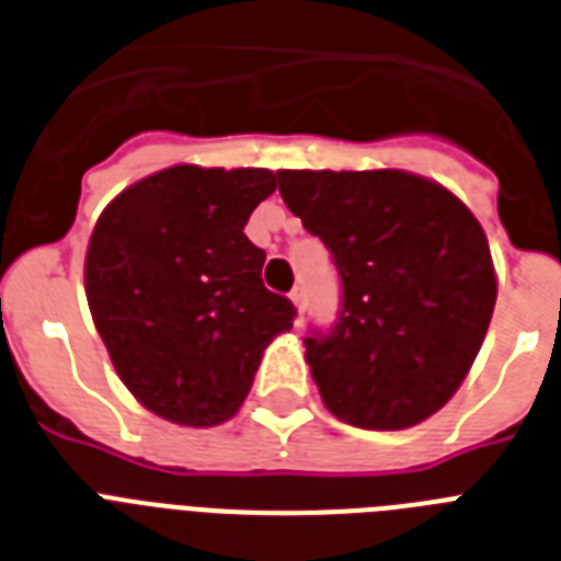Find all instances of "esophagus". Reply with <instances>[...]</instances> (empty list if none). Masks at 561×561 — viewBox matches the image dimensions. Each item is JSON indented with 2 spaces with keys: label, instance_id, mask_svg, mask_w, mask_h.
I'll list each match as a JSON object with an SVG mask.
<instances>
[{
  "label": "esophagus",
  "instance_id": "esophagus-1",
  "mask_svg": "<svg viewBox=\"0 0 561 561\" xmlns=\"http://www.w3.org/2000/svg\"><path fill=\"white\" fill-rule=\"evenodd\" d=\"M290 302H294L296 322H299V320H302V313H305V288H302V285H296V288L290 290Z\"/></svg>",
  "mask_w": 561,
  "mask_h": 561
}]
</instances>
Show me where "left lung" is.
Here are the masks:
<instances>
[{"label": "left lung", "instance_id": "8db88e82", "mask_svg": "<svg viewBox=\"0 0 561 561\" xmlns=\"http://www.w3.org/2000/svg\"><path fill=\"white\" fill-rule=\"evenodd\" d=\"M279 193L343 279V317L305 359L325 409L409 430L449 403L493 320L495 265L470 207L407 170H279Z\"/></svg>", "mask_w": 561, "mask_h": 561}]
</instances>
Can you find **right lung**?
<instances>
[{"label": "right lung", "mask_w": 561, "mask_h": 561, "mask_svg": "<svg viewBox=\"0 0 561 561\" xmlns=\"http://www.w3.org/2000/svg\"><path fill=\"white\" fill-rule=\"evenodd\" d=\"M276 190L262 167L175 163L103 207L85 250V299L112 366L140 407L178 426L230 421L290 299L262 285L244 236Z\"/></svg>", "instance_id": "obj_1"}]
</instances>
